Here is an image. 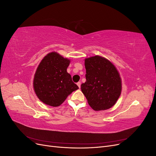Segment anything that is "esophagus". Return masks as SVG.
Listing matches in <instances>:
<instances>
[{
    "label": "esophagus",
    "instance_id": "1",
    "mask_svg": "<svg viewBox=\"0 0 156 156\" xmlns=\"http://www.w3.org/2000/svg\"><path fill=\"white\" fill-rule=\"evenodd\" d=\"M77 86L79 87V88H81V82H78V83H77Z\"/></svg>",
    "mask_w": 156,
    "mask_h": 156
}]
</instances>
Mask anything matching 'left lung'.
Listing matches in <instances>:
<instances>
[{
  "mask_svg": "<svg viewBox=\"0 0 156 156\" xmlns=\"http://www.w3.org/2000/svg\"><path fill=\"white\" fill-rule=\"evenodd\" d=\"M87 81L81 86L88 103L94 111H103L115 105L122 92L119 71L110 60L96 55L84 60Z\"/></svg>",
  "mask_w": 156,
  "mask_h": 156,
  "instance_id": "obj_1",
  "label": "left lung"
}]
</instances>
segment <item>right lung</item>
Returning a JSON list of instances; mask_svg holds the SVG:
<instances>
[{"instance_id":"1","label":"right lung","mask_w":156,"mask_h":156,"mask_svg":"<svg viewBox=\"0 0 156 156\" xmlns=\"http://www.w3.org/2000/svg\"><path fill=\"white\" fill-rule=\"evenodd\" d=\"M70 60L56 52L45 56L37 66L33 80L37 97L45 104L60 106L73 91L79 89L67 72Z\"/></svg>"}]
</instances>
